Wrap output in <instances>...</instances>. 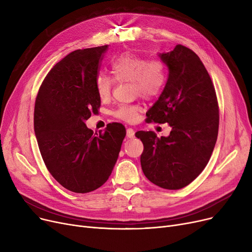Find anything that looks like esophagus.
<instances>
[{
  "mask_svg": "<svg viewBox=\"0 0 252 252\" xmlns=\"http://www.w3.org/2000/svg\"><path fill=\"white\" fill-rule=\"evenodd\" d=\"M126 137L129 138V139L135 137V130L131 128V127H127L126 128Z\"/></svg>",
  "mask_w": 252,
  "mask_h": 252,
  "instance_id": "obj_1",
  "label": "esophagus"
}]
</instances>
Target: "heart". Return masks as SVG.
<instances>
[{"instance_id":"obj_1","label":"heart","mask_w":252,"mask_h":252,"mask_svg":"<svg viewBox=\"0 0 252 252\" xmlns=\"http://www.w3.org/2000/svg\"><path fill=\"white\" fill-rule=\"evenodd\" d=\"M110 69L116 82H129L134 95L146 99L157 97L166 84V66L159 59L147 60L131 53H125L111 61ZM112 88V78L104 73L97 74L95 89L102 101L110 98ZM139 111L140 105L138 104H123L113 111V115L122 121L131 123L137 121Z\"/></svg>"}]
</instances>
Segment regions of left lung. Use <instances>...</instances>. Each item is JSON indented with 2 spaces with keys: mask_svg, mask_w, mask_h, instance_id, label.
Returning a JSON list of instances; mask_svg holds the SVG:
<instances>
[{
  "mask_svg": "<svg viewBox=\"0 0 252 252\" xmlns=\"http://www.w3.org/2000/svg\"><path fill=\"white\" fill-rule=\"evenodd\" d=\"M168 67L166 85L146 113L147 123L168 124V137L139 130L144 150L141 166L156 186L178 190L201 174L214 151L219 133V104L211 78L200 58L177 45L159 54Z\"/></svg>",
  "mask_w": 252,
  "mask_h": 252,
  "instance_id": "8db88e82",
  "label": "left lung"
}]
</instances>
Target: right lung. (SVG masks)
<instances>
[{"mask_svg": "<svg viewBox=\"0 0 252 252\" xmlns=\"http://www.w3.org/2000/svg\"><path fill=\"white\" fill-rule=\"evenodd\" d=\"M108 45L71 52L53 67L38 90L33 126L43 160L60 185L89 193L108 180L126 137L112 123L94 133L85 122L101 105L95 89Z\"/></svg>", "mask_w": 252, "mask_h": 252, "instance_id": "right-lung-1", "label": "right lung"}]
</instances>
